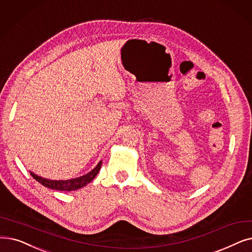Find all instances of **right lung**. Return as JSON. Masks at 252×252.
Segmentation results:
<instances>
[{"label": "right lung", "mask_w": 252, "mask_h": 252, "mask_svg": "<svg viewBox=\"0 0 252 252\" xmlns=\"http://www.w3.org/2000/svg\"><path fill=\"white\" fill-rule=\"evenodd\" d=\"M102 166V161L97 163L96 167L92 170L90 173H87L86 175H83V176H80L78 178L75 179H69V180H50V179H45L42 178L38 175L34 174L31 172V175L32 178L36 179L39 183L42 185H44L45 188L51 189H56V190H62V191H71V190H76L79 189L83 187H85L86 184H89L91 181L94 180V178L96 176L97 173L101 170Z\"/></svg>", "instance_id": "obj_1"}]
</instances>
